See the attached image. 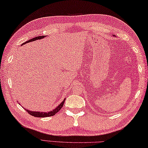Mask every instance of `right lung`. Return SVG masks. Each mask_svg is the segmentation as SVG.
Instances as JSON below:
<instances>
[{"instance_id": "obj_1", "label": "right lung", "mask_w": 148, "mask_h": 148, "mask_svg": "<svg viewBox=\"0 0 148 148\" xmlns=\"http://www.w3.org/2000/svg\"><path fill=\"white\" fill-rule=\"evenodd\" d=\"M45 37V36H38V37H36L32 39H31V40H29V41H26V42H24L23 43H22V45H24V44H26L27 43H29V42H31V41H36L37 40H41V39H43V38ZM65 99H64V100H63L61 103H60L58 106H57L56 108H54V109L52 111H50V112H36V111H31V110H27V112L30 115H31L32 116H34L36 117H50V116H53L55 115V114L58 112L61 109V108L62 107L63 105H64V103L65 101Z\"/></svg>"}]
</instances>
